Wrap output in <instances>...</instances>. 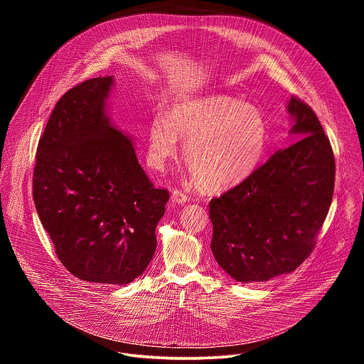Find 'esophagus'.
I'll list each match as a JSON object with an SVG mask.
<instances>
[{"label":"esophagus","instance_id":"esophagus-1","mask_svg":"<svg viewBox=\"0 0 364 364\" xmlns=\"http://www.w3.org/2000/svg\"><path fill=\"white\" fill-rule=\"evenodd\" d=\"M171 200H173L174 203H177V204H184L186 201H188V197H187L183 191L174 190V191L171 193Z\"/></svg>","mask_w":364,"mask_h":364}]
</instances>
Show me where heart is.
<instances>
[{
    "instance_id": "obj_1",
    "label": "heart",
    "mask_w": 364,
    "mask_h": 364,
    "mask_svg": "<svg viewBox=\"0 0 364 364\" xmlns=\"http://www.w3.org/2000/svg\"><path fill=\"white\" fill-rule=\"evenodd\" d=\"M186 142L184 160L198 186L218 193L246 180L259 166L268 141V124L252 103L226 95L186 97L167 115L151 119L146 163L163 171Z\"/></svg>"
}]
</instances>
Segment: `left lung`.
<instances>
[{
	"instance_id": "8db88e82",
	"label": "left lung",
	"mask_w": 364,
	"mask_h": 364,
	"mask_svg": "<svg viewBox=\"0 0 364 364\" xmlns=\"http://www.w3.org/2000/svg\"><path fill=\"white\" fill-rule=\"evenodd\" d=\"M287 111L289 132L302 138L209 204L215 259L245 284L295 271L313 252L333 200L330 139L301 99L292 96Z\"/></svg>"
}]
</instances>
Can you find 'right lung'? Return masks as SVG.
Wrapping results in <instances>:
<instances>
[{
	"label": "right lung",
	"instance_id": "1",
	"mask_svg": "<svg viewBox=\"0 0 364 364\" xmlns=\"http://www.w3.org/2000/svg\"><path fill=\"white\" fill-rule=\"evenodd\" d=\"M114 77L66 92L38 141L33 197L65 268L82 281L127 285L151 262L168 190L155 188L107 100Z\"/></svg>",
	"mask_w": 364,
	"mask_h": 364
}]
</instances>
